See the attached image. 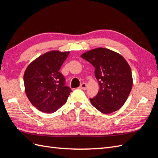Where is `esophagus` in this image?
<instances>
[{
    "label": "esophagus",
    "mask_w": 158,
    "mask_h": 158,
    "mask_svg": "<svg viewBox=\"0 0 158 158\" xmlns=\"http://www.w3.org/2000/svg\"><path fill=\"white\" fill-rule=\"evenodd\" d=\"M87 88V84L85 83H82L80 85V88L82 89H85Z\"/></svg>",
    "instance_id": "esophagus-1"
}]
</instances>
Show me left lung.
<instances>
[{
  "label": "left lung",
  "instance_id": "8db88e82",
  "mask_svg": "<svg viewBox=\"0 0 158 158\" xmlns=\"http://www.w3.org/2000/svg\"><path fill=\"white\" fill-rule=\"evenodd\" d=\"M81 57L93 65L99 85L98 94L89 98L92 106L104 114L117 111L127 101L132 87V72L126 60L105 48L90 50Z\"/></svg>",
  "mask_w": 158,
  "mask_h": 158
}]
</instances>
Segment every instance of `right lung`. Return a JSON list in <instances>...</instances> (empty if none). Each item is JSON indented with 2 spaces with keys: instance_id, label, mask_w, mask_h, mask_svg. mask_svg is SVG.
I'll return each mask as SVG.
<instances>
[{
  "instance_id": "obj_1",
  "label": "right lung",
  "mask_w": 158,
  "mask_h": 158,
  "mask_svg": "<svg viewBox=\"0 0 158 158\" xmlns=\"http://www.w3.org/2000/svg\"><path fill=\"white\" fill-rule=\"evenodd\" d=\"M69 55V52L49 51L27 67L23 75L25 92L31 103L40 111L55 112L66 103L72 92L59 72Z\"/></svg>"
}]
</instances>
